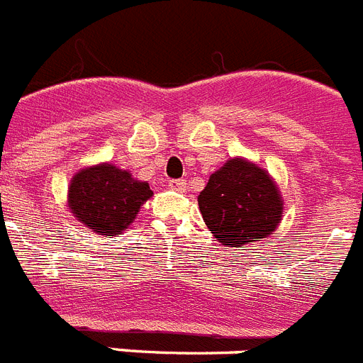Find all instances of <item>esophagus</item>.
<instances>
[{
	"mask_svg": "<svg viewBox=\"0 0 363 363\" xmlns=\"http://www.w3.org/2000/svg\"><path fill=\"white\" fill-rule=\"evenodd\" d=\"M167 186L172 188V190H177V191H186V181H181V179H179V181H169L167 182Z\"/></svg>",
	"mask_w": 363,
	"mask_h": 363,
	"instance_id": "esophagus-1",
	"label": "esophagus"
}]
</instances>
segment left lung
Listing matches in <instances>:
<instances>
[{"mask_svg": "<svg viewBox=\"0 0 363 363\" xmlns=\"http://www.w3.org/2000/svg\"><path fill=\"white\" fill-rule=\"evenodd\" d=\"M197 201L206 227L227 247L275 233L284 210L277 182L245 158H230L212 173Z\"/></svg>", "mask_w": 363, "mask_h": 363, "instance_id": "obj_1", "label": "left lung"}]
</instances>
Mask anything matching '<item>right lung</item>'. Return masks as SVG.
Returning <instances> with one entry per match:
<instances>
[{"label":"right lung","mask_w":363,"mask_h":363,"mask_svg":"<svg viewBox=\"0 0 363 363\" xmlns=\"http://www.w3.org/2000/svg\"><path fill=\"white\" fill-rule=\"evenodd\" d=\"M153 191L147 182L136 181L129 172L96 164L73 175L68 188V206L72 214L105 238L129 228L142 205Z\"/></svg>","instance_id":"obj_1"}]
</instances>
